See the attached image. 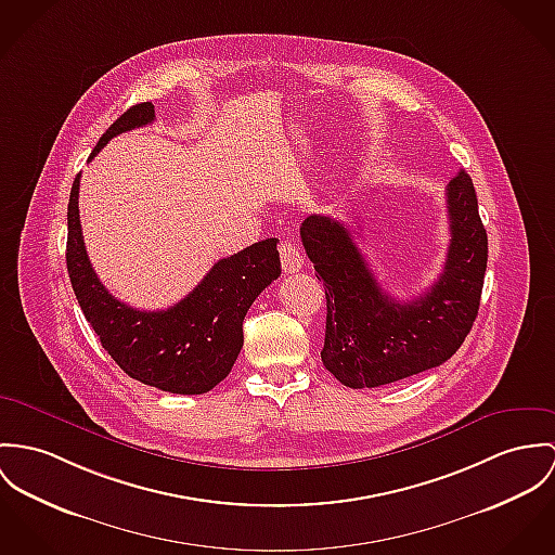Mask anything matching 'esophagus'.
<instances>
[{
	"instance_id": "34e87169",
	"label": "esophagus",
	"mask_w": 555,
	"mask_h": 555,
	"mask_svg": "<svg viewBox=\"0 0 555 555\" xmlns=\"http://www.w3.org/2000/svg\"><path fill=\"white\" fill-rule=\"evenodd\" d=\"M280 260L284 273H297L301 271L302 253L295 242H282L280 244Z\"/></svg>"
}]
</instances>
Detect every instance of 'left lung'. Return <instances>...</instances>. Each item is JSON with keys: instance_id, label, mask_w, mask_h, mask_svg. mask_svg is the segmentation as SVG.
<instances>
[{"instance_id": "1", "label": "left lung", "mask_w": 555, "mask_h": 555, "mask_svg": "<svg viewBox=\"0 0 555 555\" xmlns=\"http://www.w3.org/2000/svg\"><path fill=\"white\" fill-rule=\"evenodd\" d=\"M450 248L439 280L417 299L382 291L350 229L309 216L302 246L326 293L324 366L348 388H377L443 364L462 346L479 311L488 267V233L470 176L448 184Z\"/></svg>"}]
</instances>
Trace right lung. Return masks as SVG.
<instances>
[{
    "label": "right lung",
    "mask_w": 555,
    "mask_h": 555,
    "mask_svg": "<svg viewBox=\"0 0 555 555\" xmlns=\"http://www.w3.org/2000/svg\"><path fill=\"white\" fill-rule=\"evenodd\" d=\"M154 120L151 101L129 107L103 135L89 160L116 135ZM80 173L67 203V271L80 309L103 350L133 379L171 395H203L233 369L244 346V318L254 299L282 273L278 240H264L220 258L180 302L140 311L101 284L82 240Z\"/></svg>",
    "instance_id": "add662e5"
}]
</instances>
